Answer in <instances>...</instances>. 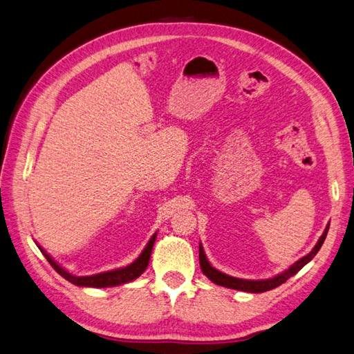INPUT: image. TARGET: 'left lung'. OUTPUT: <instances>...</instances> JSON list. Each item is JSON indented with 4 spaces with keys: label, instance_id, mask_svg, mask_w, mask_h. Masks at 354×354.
I'll return each instance as SVG.
<instances>
[{
    "label": "left lung",
    "instance_id": "left-lung-1",
    "mask_svg": "<svg viewBox=\"0 0 354 354\" xmlns=\"http://www.w3.org/2000/svg\"><path fill=\"white\" fill-rule=\"evenodd\" d=\"M328 230H329V224L326 225V229H324L323 234L320 236L319 242L315 243V247L311 250L310 254H306L305 257L299 259L295 265H292L287 270H284L283 274H279V275H277L274 278L254 281V279H241V278H234V277H230V275H225V274H223V272L212 268V265L209 263V261H207L202 243H201V245H198V259H201V269H202L203 274L212 281V283L218 284V286L233 288V290H241V292L263 293V292H268V290H272V288H275V287L281 286L283 283H286V281L290 277H293L295 274H297V272L301 270L308 263V261H311L314 259V256L317 254V252H319V250L322 248L323 242L326 239V234H328Z\"/></svg>",
    "mask_w": 354,
    "mask_h": 354
}]
</instances>
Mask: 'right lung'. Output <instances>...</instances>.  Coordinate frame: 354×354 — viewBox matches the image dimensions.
Instances as JSON below:
<instances>
[{"instance_id": "right-lung-1", "label": "right lung", "mask_w": 354, "mask_h": 354, "mask_svg": "<svg viewBox=\"0 0 354 354\" xmlns=\"http://www.w3.org/2000/svg\"><path fill=\"white\" fill-rule=\"evenodd\" d=\"M157 238V233L152 234V238L149 239V242L147 243V247L142 251V254L136 259L131 265L125 266V268H120V269H115V270H109V272H102V274H97V275H89V277H76V275H71L70 272H67L64 268H61L55 260H53L46 251L41 250L43 256L48 259V261L50 263V266L55 269L58 274L66 278L67 281H70L71 284L79 286V287H112V286H121L125 283H130V281L136 279L138 277H140L145 269L148 268L149 263V259H151V251L153 247V242H156Z\"/></svg>"}]
</instances>
